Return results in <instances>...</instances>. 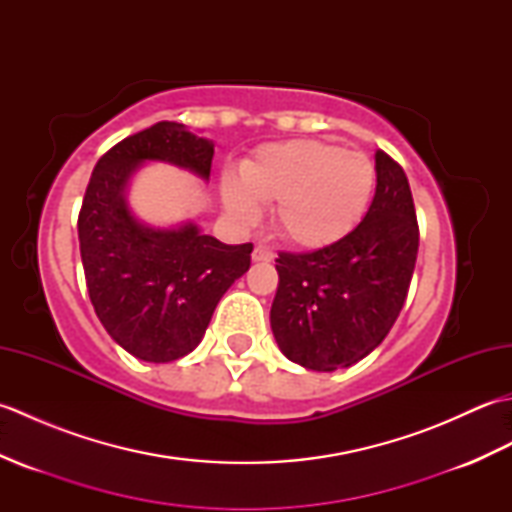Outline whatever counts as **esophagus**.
<instances>
[{
    "instance_id": "1",
    "label": "esophagus",
    "mask_w": 512,
    "mask_h": 512,
    "mask_svg": "<svg viewBox=\"0 0 512 512\" xmlns=\"http://www.w3.org/2000/svg\"><path fill=\"white\" fill-rule=\"evenodd\" d=\"M253 259H255V262H273L275 253H273V250H270L268 246L257 244L255 250H253Z\"/></svg>"
}]
</instances>
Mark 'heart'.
I'll use <instances>...</instances> for the list:
<instances>
[{
  "label": "heart",
  "instance_id": "heart-1",
  "mask_svg": "<svg viewBox=\"0 0 512 512\" xmlns=\"http://www.w3.org/2000/svg\"><path fill=\"white\" fill-rule=\"evenodd\" d=\"M376 187L374 162L328 140L266 145L242 165V182L226 178L222 195L237 220L255 222L259 202H275L273 220L290 244L321 248L361 222Z\"/></svg>",
  "mask_w": 512,
  "mask_h": 512
}]
</instances>
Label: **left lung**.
Here are the masks:
<instances>
[{
    "instance_id": "left-lung-1",
    "label": "left lung",
    "mask_w": 512,
    "mask_h": 512,
    "mask_svg": "<svg viewBox=\"0 0 512 512\" xmlns=\"http://www.w3.org/2000/svg\"><path fill=\"white\" fill-rule=\"evenodd\" d=\"M409 180L376 151V193L354 231L310 253H279L270 308L279 350L314 372L361 361L383 343L405 306L418 257Z\"/></svg>"
}]
</instances>
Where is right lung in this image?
I'll return each mask as SVG.
<instances>
[{"instance_id":"add662e5","label":"right lung","mask_w":512,"mask_h":512,"mask_svg":"<svg viewBox=\"0 0 512 512\" xmlns=\"http://www.w3.org/2000/svg\"><path fill=\"white\" fill-rule=\"evenodd\" d=\"M145 160L209 178L213 143L160 121L123 138L96 162L79 211V244L96 317L140 361L193 352L217 301L250 268L253 244L228 246L195 224L149 228L129 213L125 184Z\"/></svg>"}]
</instances>
